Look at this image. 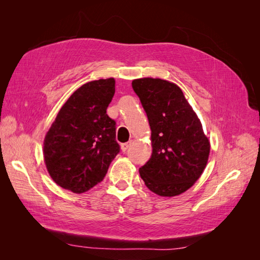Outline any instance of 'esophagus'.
Listing matches in <instances>:
<instances>
[{
  "instance_id": "34e87169",
  "label": "esophagus",
  "mask_w": 260,
  "mask_h": 260,
  "mask_svg": "<svg viewBox=\"0 0 260 260\" xmlns=\"http://www.w3.org/2000/svg\"><path fill=\"white\" fill-rule=\"evenodd\" d=\"M132 144V141H129V142H127V143H123V144H121V149H122V152H127V149L129 148V146Z\"/></svg>"
}]
</instances>
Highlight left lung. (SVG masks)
I'll return each instance as SVG.
<instances>
[{"label": "left lung", "mask_w": 260, "mask_h": 260, "mask_svg": "<svg viewBox=\"0 0 260 260\" xmlns=\"http://www.w3.org/2000/svg\"><path fill=\"white\" fill-rule=\"evenodd\" d=\"M152 130L153 153L139 169L145 185L157 195L176 196L188 190L203 174L210 143L183 92L158 78L132 81Z\"/></svg>", "instance_id": "8db88e82"}]
</instances>
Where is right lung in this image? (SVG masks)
Returning a JSON list of instances; mask_svg holds the SVG:
<instances>
[{"mask_svg":"<svg viewBox=\"0 0 260 260\" xmlns=\"http://www.w3.org/2000/svg\"><path fill=\"white\" fill-rule=\"evenodd\" d=\"M115 94V79L88 82L76 90L58 112L44 139V162L62 188L83 193L103 181L119 153L116 121L106 109Z\"/></svg>","mask_w":260,"mask_h":260,"instance_id":"1","label":"right lung"}]
</instances>
